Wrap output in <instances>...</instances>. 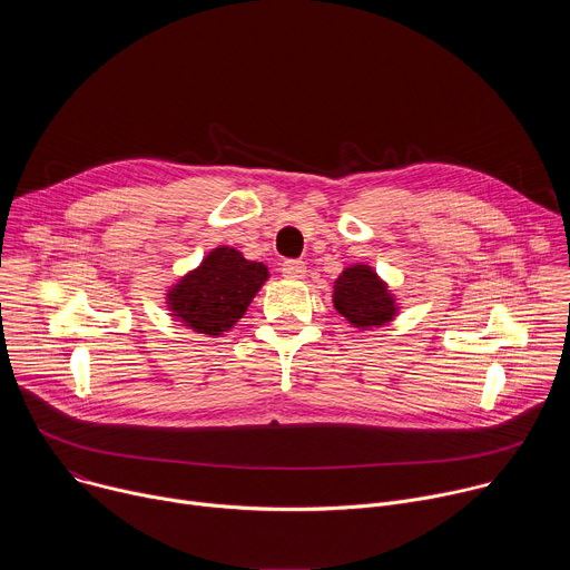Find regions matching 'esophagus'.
I'll use <instances>...</instances> for the list:
<instances>
[{
	"label": "esophagus",
	"instance_id": "obj_1",
	"mask_svg": "<svg viewBox=\"0 0 570 570\" xmlns=\"http://www.w3.org/2000/svg\"><path fill=\"white\" fill-rule=\"evenodd\" d=\"M282 275L286 279H302L306 275V264L299 259H286L282 264Z\"/></svg>",
	"mask_w": 570,
	"mask_h": 570
}]
</instances>
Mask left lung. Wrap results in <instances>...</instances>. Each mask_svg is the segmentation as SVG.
<instances>
[{"label": "left lung", "mask_w": 570, "mask_h": 570, "mask_svg": "<svg viewBox=\"0 0 570 570\" xmlns=\"http://www.w3.org/2000/svg\"><path fill=\"white\" fill-rule=\"evenodd\" d=\"M334 306L356 330L365 332L390 322L399 308L385 282L365 264L345 268L336 279Z\"/></svg>", "instance_id": "1"}]
</instances>
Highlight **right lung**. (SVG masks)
Listing matches in <instances>:
<instances>
[{
    "instance_id": "obj_1",
    "label": "right lung",
    "mask_w": 570,
    "mask_h": 570,
    "mask_svg": "<svg viewBox=\"0 0 570 570\" xmlns=\"http://www.w3.org/2000/svg\"><path fill=\"white\" fill-rule=\"evenodd\" d=\"M266 279L268 268L264 264L248 262L238 250L223 246L167 293V304L185 327L220 336L248 311Z\"/></svg>"
}]
</instances>
